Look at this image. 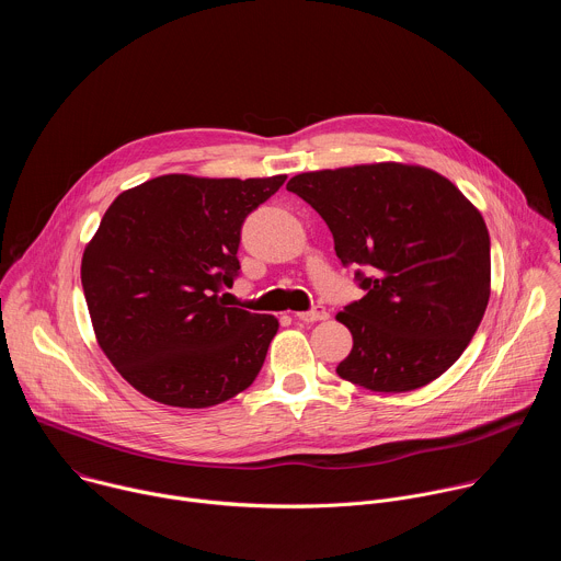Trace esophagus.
I'll return each instance as SVG.
<instances>
[{
  "label": "esophagus",
  "instance_id": "obj_1",
  "mask_svg": "<svg viewBox=\"0 0 561 561\" xmlns=\"http://www.w3.org/2000/svg\"><path fill=\"white\" fill-rule=\"evenodd\" d=\"M295 317L299 319V322H306V324H314V322H324V319H329V310H327L324 306H314L312 310L295 312Z\"/></svg>",
  "mask_w": 561,
  "mask_h": 561
}]
</instances>
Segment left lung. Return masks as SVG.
Wrapping results in <instances>:
<instances>
[{
  "mask_svg": "<svg viewBox=\"0 0 561 561\" xmlns=\"http://www.w3.org/2000/svg\"><path fill=\"white\" fill-rule=\"evenodd\" d=\"M286 188L333 232L335 253L366 295L337 312L353 351L337 366L375 392H407L446 373L491 297L486 221L444 175L379 162L295 175Z\"/></svg>",
  "mask_w": 561,
  "mask_h": 561,
  "instance_id": "1",
  "label": "left lung"
}]
</instances>
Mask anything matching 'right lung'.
<instances>
[{
  "mask_svg": "<svg viewBox=\"0 0 561 561\" xmlns=\"http://www.w3.org/2000/svg\"><path fill=\"white\" fill-rule=\"evenodd\" d=\"M286 175H162L108 206L82 257L100 348L152 402L208 409L247 390L279 322L226 306L242 224Z\"/></svg>",
  "mask_w": 561,
  "mask_h": 561,
  "instance_id": "right-lung-1",
  "label": "right lung"
}]
</instances>
